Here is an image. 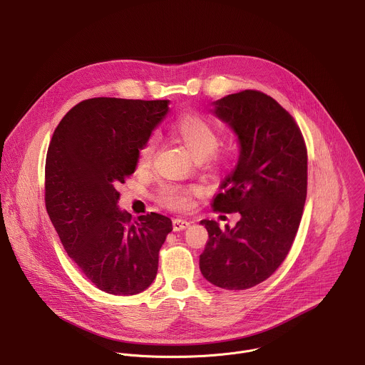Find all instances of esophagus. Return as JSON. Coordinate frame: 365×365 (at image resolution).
I'll list each match as a JSON object with an SVG mask.
<instances>
[{
	"instance_id": "esophagus-1",
	"label": "esophagus",
	"mask_w": 365,
	"mask_h": 365,
	"mask_svg": "<svg viewBox=\"0 0 365 365\" xmlns=\"http://www.w3.org/2000/svg\"><path fill=\"white\" fill-rule=\"evenodd\" d=\"M189 225H190V222H189V221H186V220H182V218H176V220H173V231H182V230H186Z\"/></svg>"
}]
</instances>
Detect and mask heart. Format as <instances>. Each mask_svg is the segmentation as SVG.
Segmentation results:
<instances>
[{
    "label": "heart",
    "instance_id": "heart-1",
    "mask_svg": "<svg viewBox=\"0 0 365 365\" xmlns=\"http://www.w3.org/2000/svg\"><path fill=\"white\" fill-rule=\"evenodd\" d=\"M170 135L180 143L190 158L196 162L210 159L220 144V135L215 127L200 115L180 117L170 127ZM153 154V143H145L138 155L140 166L148 165ZM189 190L175 185H166L159 190V200L170 207H185L187 205Z\"/></svg>",
    "mask_w": 365,
    "mask_h": 365
}]
</instances>
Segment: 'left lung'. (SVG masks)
Masks as SVG:
<instances>
[{
	"label": "left lung",
	"instance_id": "8db88e82",
	"mask_svg": "<svg viewBox=\"0 0 365 365\" xmlns=\"http://www.w3.org/2000/svg\"><path fill=\"white\" fill-rule=\"evenodd\" d=\"M240 154L214 199L217 211L238 212L235 227L202 220L210 240L199 257L202 276L217 287L244 290L269 279L296 237L307 189V151L292 115L269 95L242 91L214 102Z\"/></svg>",
	"mask_w": 365,
	"mask_h": 365
}]
</instances>
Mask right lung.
<instances>
[{
	"instance_id": "add662e5",
	"label": "right lung",
	"mask_w": 365,
	"mask_h": 365,
	"mask_svg": "<svg viewBox=\"0 0 365 365\" xmlns=\"http://www.w3.org/2000/svg\"><path fill=\"white\" fill-rule=\"evenodd\" d=\"M169 99L92 98L59 123L46 158V210L61 242L102 292L131 296L158 274L172 231L160 214L133 217L118 207V183L133 175L141 147L169 113Z\"/></svg>"
}]
</instances>
